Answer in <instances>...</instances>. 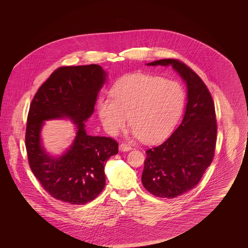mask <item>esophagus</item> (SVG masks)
I'll list each match as a JSON object with an SVG mask.
<instances>
[{
    "mask_svg": "<svg viewBox=\"0 0 248 248\" xmlns=\"http://www.w3.org/2000/svg\"><path fill=\"white\" fill-rule=\"evenodd\" d=\"M131 149H132L131 146L125 144V143H122V144H120V146H119V150H120L121 152H127V151H130Z\"/></svg>",
    "mask_w": 248,
    "mask_h": 248,
    "instance_id": "esophagus-1",
    "label": "esophagus"
}]
</instances>
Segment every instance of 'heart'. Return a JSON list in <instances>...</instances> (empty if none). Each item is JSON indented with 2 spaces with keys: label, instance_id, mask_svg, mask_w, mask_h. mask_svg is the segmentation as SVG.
<instances>
[{
  "label": "heart",
  "instance_id": "b5f03b06",
  "mask_svg": "<svg viewBox=\"0 0 248 248\" xmlns=\"http://www.w3.org/2000/svg\"><path fill=\"white\" fill-rule=\"evenodd\" d=\"M112 99H100L98 116L111 136L124 129L129 115L132 133L149 143L159 141L174 127L184 103L175 81L136 73L121 78L110 90Z\"/></svg>",
  "mask_w": 248,
  "mask_h": 248
}]
</instances>
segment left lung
I'll return each instance as SVG.
<instances>
[{
	"mask_svg": "<svg viewBox=\"0 0 248 248\" xmlns=\"http://www.w3.org/2000/svg\"><path fill=\"white\" fill-rule=\"evenodd\" d=\"M149 66H169L188 88L185 115L174 133L146 151L142 184L154 196L172 199L195 188L211 165L217 141V118L212 95L200 77L178 59H160Z\"/></svg>",
	"mask_w": 248,
	"mask_h": 248,
	"instance_id": "left-lung-1",
	"label": "left lung"
}]
</instances>
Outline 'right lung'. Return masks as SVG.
<instances>
[{"mask_svg":"<svg viewBox=\"0 0 248 248\" xmlns=\"http://www.w3.org/2000/svg\"><path fill=\"white\" fill-rule=\"evenodd\" d=\"M106 80L99 65L60 67L38 89L27 119L25 145L29 165L42 187L56 198L71 204L94 200L105 187L104 166L118 154L111 138L89 136L84 123L94 111L98 91ZM70 118L78 136L62 156L47 155L39 132L45 119Z\"/></svg>","mask_w":248,"mask_h":248,"instance_id":"1","label":"right lung"}]
</instances>
